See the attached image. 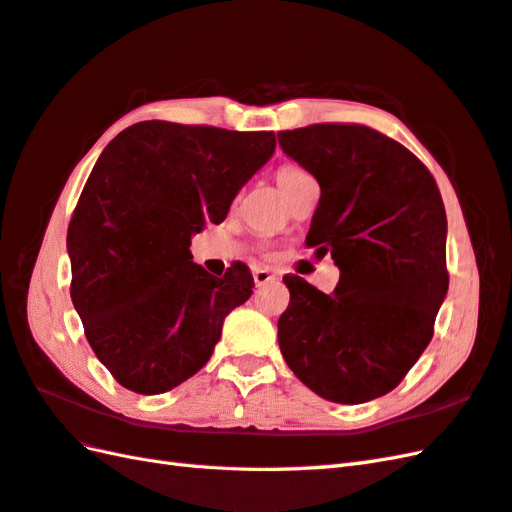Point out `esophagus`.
Segmentation results:
<instances>
[{
	"label": "esophagus",
	"instance_id": "esophagus-1",
	"mask_svg": "<svg viewBox=\"0 0 512 512\" xmlns=\"http://www.w3.org/2000/svg\"><path fill=\"white\" fill-rule=\"evenodd\" d=\"M253 279H255V285H264V283H268L272 279H277V275L270 268H255L253 270Z\"/></svg>",
	"mask_w": 512,
	"mask_h": 512
}]
</instances>
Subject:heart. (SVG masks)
<instances>
[{"label":"heart","mask_w":512,"mask_h":512,"mask_svg":"<svg viewBox=\"0 0 512 512\" xmlns=\"http://www.w3.org/2000/svg\"><path fill=\"white\" fill-rule=\"evenodd\" d=\"M303 176H307V172L305 170H301L299 165H281V168L277 170V185H279V189H281V194L285 192V189H288L290 185H294L296 181H301Z\"/></svg>","instance_id":"obj_1"}]
</instances>
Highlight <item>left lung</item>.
<instances>
[{"mask_svg":"<svg viewBox=\"0 0 512 512\" xmlns=\"http://www.w3.org/2000/svg\"><path fill=\"white\" fill-rule=\"evenodd\" d=\"M279 146L318 181L307 244L340 268L331 294L283 277V360L327 401L377 399L421 358L447 294L441 192L408 148L368 126L283 130Z\"/></svg>","mask_w":512,"mask_h":512,"instance_id":"obj_1","label":"left lung"}]
</instances>
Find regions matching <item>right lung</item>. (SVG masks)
<instances>
[{"label":"right lung","instance_id":"1","mask_svg":"<svg viewBox=\"0 0 512 512\" xmlns=\"http://www.w3.org/2000/svg\"><path fill=\"white\" fill-rule=\"evenodd\" d=\"M275 146V133L150 120L100 154L67 229L69 292L93 353L124 388L161 395L196 375L224 318L253 294L244 264L218 279L189 244L227 218Z\"/></svg>","mask_w":512,"mask_h":512}]
</instances>
